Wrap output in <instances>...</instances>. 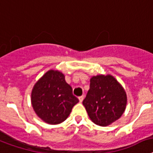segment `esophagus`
Masks as SVG:
<instances>
[{
	"instance_id": "1",
	"label": "esophagus",
	"mask_w": 153,
	"mask_h": 153,
	"mask_svg": "<svg viewBox=\"0 0 153 153\" xmlns=\"http://www.w3.org/2000/svg\"><path fill=\"white\" fill-rule=\"evenodd\" d=\"M83 99H84V96H83V95H82V96H80V97H78V100H79V102H81V103L82 102Z\"/></svg>"
}]
</instances>
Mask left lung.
Returning a JSON list of instances; mask_svg holds the SVG:
<instances>
[{"label": "left lung", "mask_w": 153, "mask_h": 153, "mask_svg": "<svg viewBox=\"0 0 153 153\" xmlns=\"http://www.w3.org/2000/svg\"><path fill=\"white\" fill-rule=\"evenodd\" d=\"M82 104L93 123L107 126L122 116L127 96L123 86L112 75H99L90 79V88Z\"/></svg>", "instance_id": "left-lung-1"}]
</instances>
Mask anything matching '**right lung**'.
<instances>
[{
	"label": "right lung",
	"instance_id": "right-lung-1",
	"mask_svg": "<svg viewBox=\"0 0 153 153\" xmlns=\"http://www.w3.org/2000/svg\"><path fill=\"white\" fill-rule=\"evenodd\" d=\"M79 102L65 75L57 70H49L35 83L31 91V105L40 119L51 125L62 123Z\"/></svg>",
	"mask_w": 153,
	"mask_h": 153
}]
</instances>
